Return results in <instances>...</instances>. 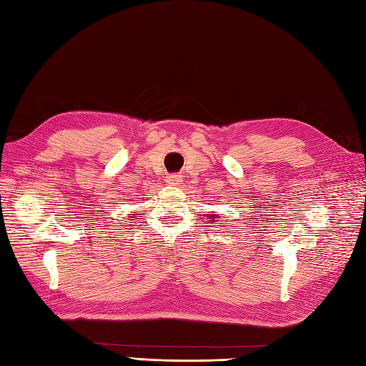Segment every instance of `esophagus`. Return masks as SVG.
Returning a JSON list of instances; mask_svg holds the SVG:
<instances>
[{"label": "esophagus", "mask_w": 366, "mask_h": 366, "mask_svg": "<svg viewBox=\"0 0 366 366\" xmlns=\"http://www.w3.org/2000/svg\"><path fill=\"white\" fill-rule=\"evenodd\" d=\"M167 184H169V185H179L182 182V176H179V174H169V176H167Z\"/></svg>", "instance_id": "obj_1"}]
</instances>
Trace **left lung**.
<instances>
[{"label":"left lung","instance_id":"1","mask_svg":"<svg viewBox=\"0 0 366 366\" xmlns=\"http://www.w3.org/2000/svg\"><path fill=\"white\" fill-rule=\"evenodd\" d=\"M209 217H211V220H209V222H214V219H219V217H222V215L217 214V217H215L214 214H209Z\"/></svg>","mask_w":366,"mask_h":366}]
</instances>
